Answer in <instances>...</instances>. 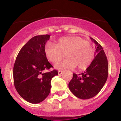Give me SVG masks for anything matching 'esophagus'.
<instances>
[{"label":"esophagus","instance_id":"1","mask_svg":"<svg viewBox=\"0 0 121 121\" xmlns=\"http://www.w3.org/2000/svg\"><path fill=\"white\" fill-rule=\"evenodd\" d=\"M62 73H63V71H62V70H59L58 71V74L59 75H61Z\"/></svg>","mask_w":121,"mask_h":121}]
</instances>
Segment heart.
Returning a JSON list of instances; mask_svg holds the SVG:
<instances>
[{
  "instance_id": "1",
  "label": "heart",
  "mask_w": 121,
  "mask_h": 121,
  "mask_svg": "<svg viewBox=\"0 0 121 121\" xmlns=\"http://www.w3.org/2000/svg\"><path fill=\"white\" fill-rule=\"evenodd\" d=\"M47 59L53 63H57L65 56V60L56 65L57 69H86L93 60L94 51L92 44L81 37L67 36L59 39L56 45L48 43L44 47Z\"/></svg>"
}]
</instances>
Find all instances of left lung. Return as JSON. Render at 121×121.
Here are the masks:
<instances>
[{"mask_svg": "<svg viewBox=\"0 0 121 121\" xmlns=\"http://www.w3.org/2000/svg\"><path fill=\"white\" fill-rule=\"evenodd\" d=\"M95 44L94 59L86 71L77 75L73 73L69 88L75 96L80 99L92 98L100 91L108 77L109 64L103 48L94 39Z\"/></svg>", "mask_w": 121, "mask_h": 121, "instance_id": "8db88e82", "label": "left lung"}]
</instances>
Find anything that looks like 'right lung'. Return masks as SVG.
I'll use <instances>...</instances> for the list:
<instances>
[{
    "label": "right lung",
    "instance_id": "1",
    "mask_svg": "<svg viewBox=\"0 0 121 121\" xmlns=\"http://www.w3.org/2000/svg\"><path fill=\"white\" fill-rule=\"evenodd\" d=\"M49 35L36 36L29 40L19 51L13 70L14 85L23 99L32 104L42 102L49 95L51 80L57 70L44 73L53 66L44 53Z\"/></svg>",
    "mask_w": 121,
    "mask_h": 121
}]
</instances>
